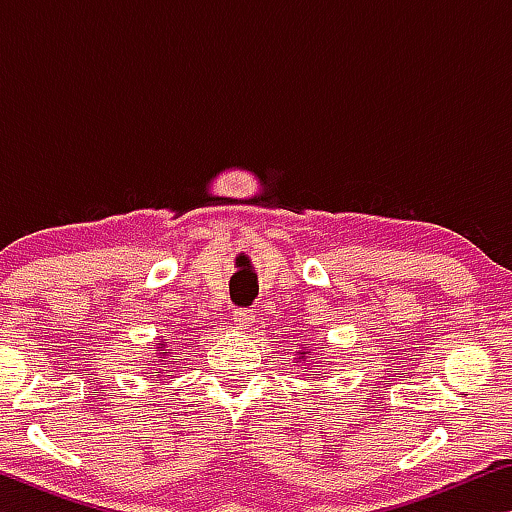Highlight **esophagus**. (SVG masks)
<instances>
[{
  "instance_id": "1",
  "label": "esophagus",
  "mask_w": 512,
  "mask_h": 512,
  "mask_svg": "<svg viewBox=\"0 0 512 512\" xmlns=\"http://www.w3.org/2000/svg\"><path fill=\"white\" fill-rule=\"evenodd\" d=\"M232 320H235V325L239 329H248L250 325H253L255 316H253V311H250V309H237L235 316H232Z\"/></svg>"
}]
</instances>
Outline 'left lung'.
<instances>
[{
	"label": "left lung",
	"mask_w": 512,
	"mask_h": 512,
	"mask_svg": "<svg viewBox=\"0 0 512 512\" xmlns=\"http://www.w3.org/2000/svg\"><path fill=\"white\" fill-rule=\"evenodd\" d=\"M307 357H309V350H305V348H300V350H298V359H296V361H293V366H296V363H298L300 359H302V361H305ZM309 370H311V368L307 366V370H305V372H309Z\"/></svg>",
	"instance_id": "8db88e82"
}]
</instances>
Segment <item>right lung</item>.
Masks as SVG:
<instances>
[{"instance_id":"add662e5","label":"right lung","mask_w":512,"mask_h":512,"mask_svg":"<svg viewBox=\"0 0 512 512\" xmlns=\"http://www.w3.org/2000/svg\"><path fill=\"white\" fill-rule=\"evenodd\" d=\"M155 354H158V363H162V361H167L169 357H173V352H167V341H158L155 343ZM155 363V361H153ZM158 363H155V366H158ZM164 366H167V363H164ZM162 366V368H164ZM162 368H160V372H162Z\"/></svg>"}]
</instances>
